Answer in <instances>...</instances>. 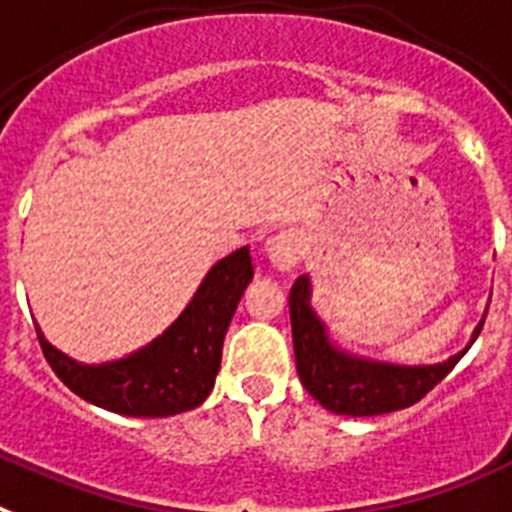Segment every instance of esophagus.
<instances>
[{"label":"esophagus","instance_id":"esophagus-1","mask_svg":"<svg viewBox=\"0 0 512 512\" xmlns=\"http://www.w3.org/2000/svg\"><path fill=\"white\" fill-rule=\"evenodd\" d=\"M301 250H304V244H301V237L296 231H281V234H275L268 242V247H265L270 265H273L275 270H281V273H291V270L299 265Z\"/></svg>","mask_w":512,"mask_h":512}]
</instances>
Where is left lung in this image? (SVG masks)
<instances>
[{
	"instance_id": "1",
	"label": "left lung",
	"mask_w": 512,
	"mask_h": 512,
	"mask_svg": "<svg viewBox=\"0 0 512 512\" xmlns=\"http://www.w3.org/2000/svg\"><path fill=\"white\" fill-rule=\"evenodd\" d=\"M291 304V332L296 371L311 397L324 410L348 417H371L397 412L420 402L435 384L446 379L451 368L466 355L482 332V322L474 327L466 348L438 363H389L373 361L366 355L340 348L311 306V278L299 275L288 296Z\"/></svg>"
}]
</instances>
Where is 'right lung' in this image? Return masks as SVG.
<instances>
[{
  "instance_id": "add662e5",
  "label": "right lung",
  "mask_w": 512,
  "mask_h": 512,
  "mask_svg": "<svg viewBox=\"0 0 512 512\" xmlns=\"http://www.w3.org/2000/svg\"><path fill=\"white\" fill-rule=\"evenodd\" d=\"M250 247L213 262L180 317L144 348L123 358L82 363L38 330L48 366L74 394L126 417H170L195 410L211 394L229 322L252 281Z\"/></svg>"
}]
</instances>
